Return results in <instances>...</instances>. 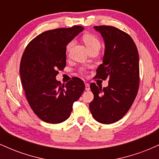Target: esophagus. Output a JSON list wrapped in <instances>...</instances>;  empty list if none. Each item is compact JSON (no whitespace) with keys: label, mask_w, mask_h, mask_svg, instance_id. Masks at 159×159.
<instances>
[{"label":"esophagus","mask_w":159,"mask_h":159,"mask_svg":"<svg viewBox=\"0 0 159 159\" xmlns=\"http://www.w3.org/2000/svg\"><path fill=\"white\" fill-rule=\"evenodd\" d=\"M85 90L87 91L90 90V84H85Z\"/></svg>","instance_id":"esophagus-1"}]
</instances>
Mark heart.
Here are the masks:
<instances>
[{
  "label": "heart",
  "instance_id": "heart-1",
  "mask_svg": "<svg viewBox=\"0 0 159 159\" xmlns=\"http://www.w3.org/2000/svg\"><path fill=\"white\" fill-rule=\"evenodd\" d=\"M83 40L84 43L86 46H87V49H90L92 48H94V47H100V42L99 40L98 39V38L94 35H92V34H86L83 36ZM73 45V42H70L66 46V52H68L69 49L71 48L72 45ZM84 70V69H81V71Z\"/></svg>",
  "mask_w": 159,
  "mask_h": 159
}]
</instances>
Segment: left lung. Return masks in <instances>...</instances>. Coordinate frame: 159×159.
<instances>
[{
	"label": "left lung",
	"mask_w": 159,
	"mask_h": 159,
	"mask_svg": "<svg viewBox=\"0 0 159 159\" xmlns=\"http://www.w3.org/2000/svg\"><path fill=\"white\" fill-rule=\"evenodd\" d=\"M105 42L102 63L96 78L109 79L106 87L90 84L94 95L89 107L96 121L103 124L117 122L134 101L139 87V55L129 34L112 26H94Z\"/></svg>",
	"instance_id": "8db88e82"
}]
</instances>
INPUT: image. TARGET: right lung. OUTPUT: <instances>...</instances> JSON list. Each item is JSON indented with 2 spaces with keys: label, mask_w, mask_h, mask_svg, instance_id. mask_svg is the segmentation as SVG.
Returning a JSON list of instances; mask_svg holds the SVG:
<instances>
[{
  "label": "right lung",
  "mask_w": 159,
  "mask_h": 159,
  "mask_svg": "<svg viewBox=\"0 0 159 159\" xmlns=\"http://www.w3.org/2000/svg\"><path fill=\"white\" fill-rule=\"evenodd\" d=\"M84 30L81 26L57 28L40 34L27 45L20 63L21 84L33 111L43 121L61 123L66 120L72 105L85 89L79 78L61 84L58 71L66 65V46Z\"/></svg>",
  "instance_id": "1"
}]
</instances>
